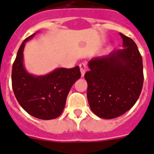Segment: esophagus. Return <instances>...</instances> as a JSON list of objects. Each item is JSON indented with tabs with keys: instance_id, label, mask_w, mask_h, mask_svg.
<instances>
[{
	"instance_id": "esophagus-1",
	"label": "esophagus",
	"mask_w": 154,
	"mask_h": 154,
	"mask_svg": "<svg viewBox=\"0 0 154 154\" xmlns=\"http://www.w3.org/2000/svg\"><path fill=\"white\" fill-rule=\"evenodd\" d=\"M80 69H81V76L84 77L85 73L88 71V66H87L86 63H81L80 64Z\"/></svg>"
}]
</instances>
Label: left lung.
<instances>
[{"mask_svg":"<svg viewBox=\"0 0 154 154\" xmlns=\"http://www.w3.org/2000/svg\"><path fill=\"white\" fill-rule=\"evenodd\" d=\"M120 35L123 49L91 59L90 69L85 74L91 109L105 119L129 111L138 100L143 85V60L137 45L132 38Z\"/></svg>","mask_w":154,"mask_h":154,"instance_id":"8db88e82","label":"left lung"}]
</instances>
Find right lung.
<instances>
[{"label": "right lung", "instance_id": "right-lung-1", "mask_svg": "<svg viewBox=\"0 0 154 154\" xmlns=\"http://www.w3.org/2000/svg\"><path fill=\"white\" fill-rule=\"evenodd\" d=\"M35 35L24 40L13 63V91L19 105L29 115L39 119H53L63 111L69 90L81 77V71L77 66L71 69L57 68L42 76L29 73L24 66L23 51L25 42Z\"/></svg>", "mask_w": 154, "mask_h": 154}]
</instances>
